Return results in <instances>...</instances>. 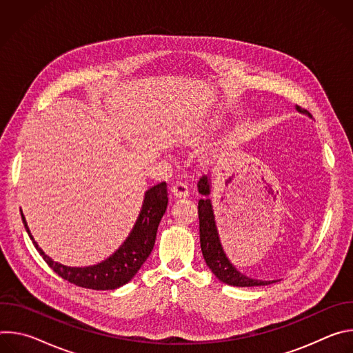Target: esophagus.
<instances>
[{"label":"esophagus","instance_id":"1","mask_svg":"<svg viewBox=\"0 0 353 353\" xmlns=\"http://www.w3.org/2000/svg\"><path fill=\"white\" fill-rule=\"evenodd\" d=\"M172 195L174 198H187L190 195L188 192V187L183 183H176L173 187H172Z\"/></svg>","mask_w":353,"mask_h":353}]
</instances>
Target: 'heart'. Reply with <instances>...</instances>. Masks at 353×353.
Returning a JSON list of instances; mask_svg holds the SVG:
<instances>
[{
    "label": "heart",
    "instance_id": "obj_1",
    "mask_svg": "<svg viewBox=\"0 0 353 353\" xmlns=\"http://www.w3.org/2000/svg\"><path fill=\"white\" fill-rule=\"evenodd\" d=\"M216 127H218L216 121H212V120L204 121V123L195 125L194 128L183 132L181 137L179 138V141L184 146H196L198 143L203 142L212 131H215Z\"/></svg>",
    "mask_w": 353,
    "mask_h": 353
}]
</instances>
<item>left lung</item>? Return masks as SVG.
<instances>
[{
	"label": "left lung",
	"instance_id": "left-lung-1",
	"mask_svg": "<svg viewBox=\"0 0 353 353\" xmlns=\"http://www.w3.org/2000/svg\"><path fill=\"white\" fill-rule=\"evenodd\" d=\"M296 110L299 113L307 114L312 117L307 110L301 109L300 106H296ZM198 192L203 195L198 201V218H199V243H201V251H203L204 260L210 270L215 274V276L228 285L232 286H240V288H248V286H264L270 285L276 281H259L248 278L243 274H240L233 264L226 257L223 247L221 244V239L218 234V228L215 223V215L212 210V203L208 198L211 194V180L210 176H203L198 181Z\"/></svg>",
	"mask_w": 353,
	"mask_h": 353
}]
</instances>
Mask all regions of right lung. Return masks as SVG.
Returning <instances> with one entry per match:
<instances>
[{"instance_id":"add662e5","label":"right lung","mask_w":353,"mask_h":353,"mask_svg":"<svg viewBox=\"0 0 353 353\" xmlns=\"http://www.w3.org/2000/svg\"><path fill=\"white\" fill-rule=\"evenodd\" d=\"M168 203V185L165 181L150 187L145 192L139 216L125 241L108 260L89 267H67L53 261L47 254H44V251L34 241L22 212L21 215L25 229L39 251V254L56 274L81 288L110 290L130 282L149 257L150 251L155 245L158 226L163 214L166 212Z\"/></svg>"}]
</instances>
